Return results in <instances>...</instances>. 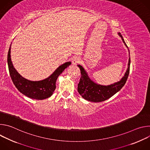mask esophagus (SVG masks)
<instances>
[{"label": "esophagus", "instance_id": "34e87169", "mask_svg": "<svg viewBox=\"0 0 150 150\" xmlns=\"http://www.w3.org/2000/svg\"><path fill=\"white\" fill-rule=\"evenodd\" d=\"M80 62V58L79 57L75 56L74 57H73L72 60V62L74 65H76L77 64Z\"/></svg>", "mask_w": 150, "mask_h": 150}]
</instances>
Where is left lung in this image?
I'll return each instance as SVG.
<instances>
[{"label":"left lung","mask_w":150,"mask_h":150,"mask_svg":"<svg viewBox=\"0 0 150 150\" xmlns=\"http://www.w3.org/2000/svg\"><path fill=\"white\" fill-rule=\"evenodd\" d=\"M118 34L122 38V40L126 47H127L121 34L119 33ZM130 63L131 58L129 57L127 65L128 67L124 75V76H123L120 81L115 82L113 84L107 85V86L98 85L90 79L87 73L84 70L83 67L78 65V67L79 68L81 74L80 81L78 84V93L82 97V98L92 102H101L109 99L117 93L124 86L129 74Z\"/></svg>","instance_id":"8db88e82"}]
</instances>
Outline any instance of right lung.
Returning a JSON list of instances; mask_svg holds the SVG:
<instances>
[{
  "label": "right lung",
  "instance_id": "obj_1",
  "mask_svg": "<svg viewBox=\"0 0 150 150\" xmlns=\"http://www.w3.org/2000/svg\"><path fill=\"white\" fill-rule=\"evenodd\" d=\"M10 46L8 54V65L11 78L18 91L27 97L36 100H43L50 97L56 89V82L58 76L68 67L71 62L60 65L48 78L39 81L28 80L21 76L14 68L11 58Z\"/></svg>",
  "mask_w": 150,
  "mask_h": 150
}]
</instances>
